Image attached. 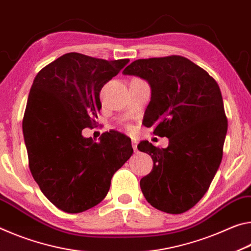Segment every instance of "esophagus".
<instances>
[{
	"instance_id": "34e87169",
	"label": "esophagus",
	"mask_w": 251,
	"mask_h": 251,
	"mask_svg": "<svg viewBox=\"0 0 251 251\" xmlns=\"http://www.w3.org/2000/svg\"><path fill=\"white\" fill-rule=\"evenodd\" d=\"M131 145H132V148L134 151H137V147H138V141L137 140H132L131 141Z\"/></svg>"
}]
</instances>
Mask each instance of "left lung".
Returning a JSON list of instances; mask_svg holds the SVG:
<instances>
[{
	"label": "left lung",
	"mask_w": 251,
	"mask_h": 251,
	"mask_svg": "<svg viewBox=\"0 0 251 251\" xmlns=\"http://www.w3.org/2000/svg\"><path fill=\"white\" fill-rule=\"evenodd\" d=\"M146 80L151 100L143 125L169 139L160 149L141 141L153 169L140 180L148 202L163 212L182 213L206 194L223 159L228 122L219 85L183 56L137 60L122 72Z\"/></svg>",
	"instance_id": "1"
}]
</instances>
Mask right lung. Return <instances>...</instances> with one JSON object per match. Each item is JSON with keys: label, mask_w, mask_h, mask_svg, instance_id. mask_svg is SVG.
Masks as SVG:
<instances>
[{"label": "right lung", "mask_w": 251, "mask_h": 251, "mask_svg": "<svg viewBox=\"0 0 251 251\" xmlns=\"http://www.w3.org/2000/svg\"><path fill=\"white\" fill-rule=\"evenodd\" d=\"M128 63L67 53L33 81L23 118L28 166L43 195L65 212L100 203L114 172L133 153L131 139L117 131L100 142L82 135L96 126L102 87Z\"/></svg>", "instance_id": "obj_1"}]
</instances>
